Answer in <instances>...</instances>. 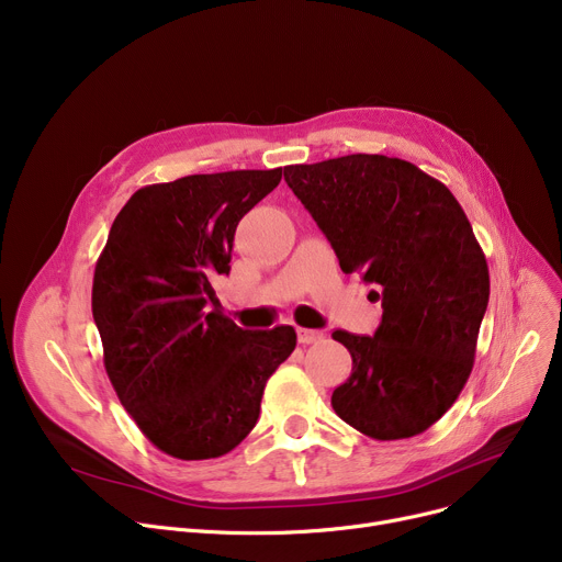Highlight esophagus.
Segmentation results:
<instances>
[{
	"instance_id": "1",
	"label": "esophagus",
	"mask_w": 562,
	"mask_h": 562,
	"mask_svg": "<svg viewBox=\"0 0 562 562\" xmlns=\"http://www.w3.org/2000/svg\"><path fill=\"white\" fill-rule=\"evenodd\" d=\"M296 338H300L302 345H313L324 338L322 331H315V328H296Z\"/></svg>"
}]
</instances>
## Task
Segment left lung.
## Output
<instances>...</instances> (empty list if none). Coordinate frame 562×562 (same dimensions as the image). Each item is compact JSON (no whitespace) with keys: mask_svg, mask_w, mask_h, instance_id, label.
Masks as SVG:
<instances>
[{"mask_svg":"<svg viewBox=\"0 0 562 562\" xmlns=\"http://www.w3.org/2000/svg\"><path fill=\"white\" fill-rule=\"evenodd\" d=\"M283 177L342 272L374 283L383 306L374 336L334 331L353 360L334 411L374 440L424 434L470 379L490 300L465 211L417 165L381 154L285 165Z\"/></svg>","mask_w":562,"mask_h":562,"instance_id":"obj_1","label":"left lung"}]
</instances>
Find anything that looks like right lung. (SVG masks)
<instances>
[{"label":"right lung","mask_w":562,"mask_h":562,"mask_svg":"<svg viewBox=\"0 0 562 562\" xmlns=\"http://www.w3.org/2000/svg\"><path fill=\"white\" fill-rule=\"evenodd\" d=\"M281 181V168L190 175L145 186L117 213L92 279V317L120 404L172 458L236 449L256 426L262 390L294 351L288 324L245 331L217 304L238 222Z\"/></svg>","instance_id":"obj_1"}]
</instances>
